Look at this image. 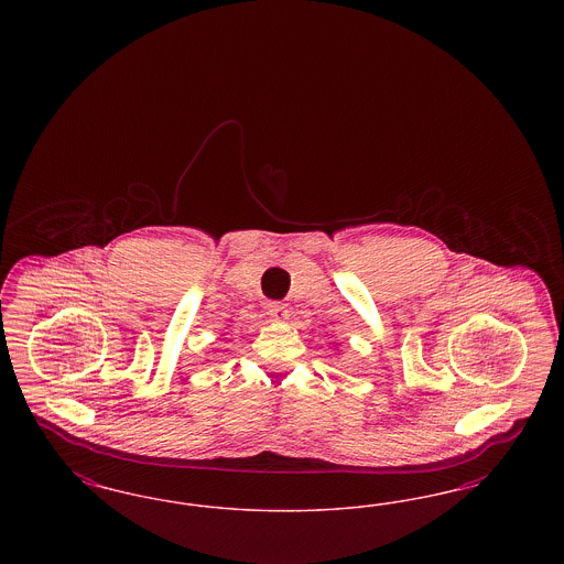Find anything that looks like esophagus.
Masks as SVG:
<instances>
[{"label":"esophagus","instance_id":"esophagus-1","mask_svg":"<svg viewBox=\"0 0 564 564\" xmlns=\"http://www.w3.org/2000/svg\"><path fill=\"white\" fill-rule=\"evenodd\" d=\"M267 313H269L274 322H285V319H290V311H288V306L281 304V302H269V304H267Z\"/></svg>","mask_w":564,"mask_h":564}]
</instances>
